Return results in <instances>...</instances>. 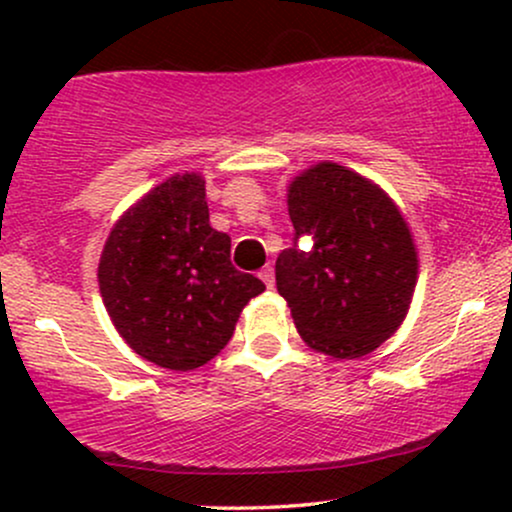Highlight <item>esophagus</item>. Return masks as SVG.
I'll return each instance as SVG.
<instances>
[{
	"mask_svg": "<svg viewBox=\"0 0 512 512\" xmlns=\"http://www.w3.org/2000/svg\"><path fill=\"white\" fill-rule=\"evenodd\" d=\"M260 279L264 281V286H267V289H274V267L272 264H267V267L262 269Z\"/></svg>",
	"mask_w": 512,
	"mask_h": 512,
	"instance_id": "obj_1",
	"label": "esophagus"
}]
</instances>
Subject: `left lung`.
Masks as SVG:
<instances>
[{
	"instance_id": "8db88e82",
	"label": "left lung",
	"mask_w": 512,
	"mask_h": 512,
	"mask_svg": "<svg viewBox=\"0 0 512 512\" xmlns=\"http://www.w3.org/2000/svg\"><path fill=\"white\" fill-rule=\"evenodd\" d=\"M293 245L276 257V289L310 349L358 358L402 325L414 296L416 260L407 221L378 185L317 163L289 187ZM308 235L314 245H297Z\"/></svg>"
}]
</instances>
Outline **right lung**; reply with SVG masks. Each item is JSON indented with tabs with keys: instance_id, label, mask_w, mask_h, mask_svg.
<instances>
[{
	"instance_id": "right-lung-1",
	"label": "right lung",
	"mask_w": 512,
	"mask_h": 512,
	"mask_svg": "<svg viewBox=\"0 0 512 512\" xmlns=\"http://www.w3.org/2000/svg\"><path fill=\"white\" fill-rule=\"evenodd\" d=\"M98 284L120 337L170 370L211 361L264 291L231 264V238L209 226L197 173L173 175L122 214L105 240Z\"/></svg>"
}]
</instances>
